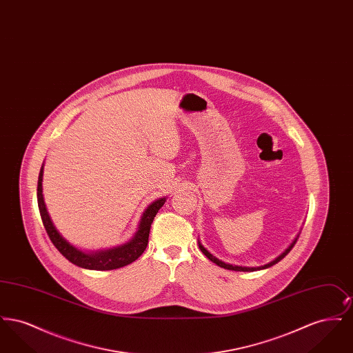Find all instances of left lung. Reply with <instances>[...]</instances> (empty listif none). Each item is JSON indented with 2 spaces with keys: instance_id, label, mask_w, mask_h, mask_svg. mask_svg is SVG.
<instances>
[{
  "instance_id": "8db88e82",
  "label": "left lung",
  "mask_w": 353,
  "mask_h": 353,
  "mask_svg": "<svg viewBox=\"0 0 353 353\" xmlns=\"http://www.w3.org/2000/svg\"><path fill=\"white\" fill-rule=\"evenodd\" d=\"M298 238H299V234H298V236L292 241V243H291V245H290V246L285 249V252H282L279 256H276L274 261H271V262L268 263V265H265V266H259V268H242V266H233V265H229V263H225V262L219 261V258H216L213 254H210V252H208V250L202 246L201 242H199V248H200V250L206 255V258H209L213 263H216V265L219 266V268H223V269L226 270H233V271H256V270L269 269V268H271L272 265H275V263H278L279 261H282V259L285 258V255H287L288 252H291V249H292V248H294V245L296 243Z\"/></svg>"
}]
</instances>
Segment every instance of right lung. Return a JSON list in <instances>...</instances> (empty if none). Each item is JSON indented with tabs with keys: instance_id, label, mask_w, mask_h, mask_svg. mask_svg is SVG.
Masks as SVG:
<instances>
[{
	"instance_id": "right-lung-1",
	"label": "right lung",
	"mask_w": 353,
	"mask_h": 353,
	"mask_svg": "<svg viewBox=\"0 0 353 353\" xmlns=\"http://www.w3.org/2000/svg\"><path fill=\"white\" fill-rule=\"evenodd\" d=\"M42 180H43V164L41 167L39 176H38L37 200H38V209L41 213L43 226L46 229V233L49 235L52 245L58 249V252H61L71 263H74L82 269L104 271V270L120 269L123 266L132 263L147 249L153 219L157 214V212L160 210V208L167 201V199L163 197V199H159V200L152 202L151 205L144 210L134 238L131 241H128L127 243L112 248V249H107V250L85 252L72 246L54 226L50 214L48 212L46 203L43 200Z\"/></svg>"
}]
</instances>
